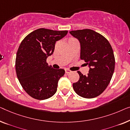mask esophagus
<instances>
[{
	"mask_svg": "<svg viewBox=\"0 0 130 130\" xmlns=\"http://www.w3.org/2000/svg\"><path fill=\"white\" fill-rule=\"evenodd\" d=\"M65 73H67V74H69V73L71 72V71H70L68 69H65Z\"/></svg>",
	"mask_w": 130,
	"mask_h": 130,
	"instance_id": "34e87169",
	"label": "esophagus"
}]
</instances>
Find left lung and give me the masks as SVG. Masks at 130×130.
<instances>
[{
	"mask_svg": "<svg viewBox=\"0 0 130 130\" xmlns=\"http://www.w3.org/2000/svg\"><path fill=\"white\" fill-rule=\"evenodd\" d=\"M80 43V58L89 68L84 75L79 71V79L73 84L78 95L92 98L104 92L110 82L115 68V58L110 43L105 37L91 29L69 31Z\"/></svg>",
	"mask_w": 130,
	"mask_h": 130,
	"instance_id": "8db88e82",
	"label": "left lung"
}]
</instances>
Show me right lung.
<instances>
[{
    "label": "right lung",
    "instance_id": "right-lung-1",
    "mask_svg": "<svg viewBox=\"0 0 130 130\" xmlns=\"http://www.w3.org/2000/svg\"><path fill=\"white\" fill-rule=\"evenodd\" d=\"M67 34V30L40 28L22 41L16 54V75L22 87L32 98L46 100L57 91L58 81L65 70L54 69L46 59L54 53L56 42Z\"/></svg>",
    "mask_w": 130,
    "mask_h": 130
}]
</instances>
